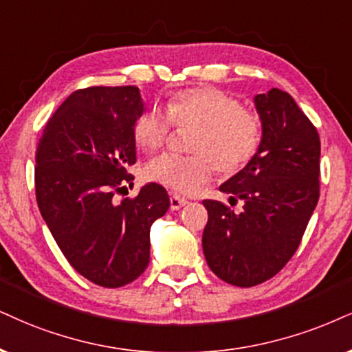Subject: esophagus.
<instances>
[{
	"instance_id": "obj_1",
	"label": "esophagus",
	"mask_w": 352,
	"mask_h": 352,
	"mask_svg": "<svg viewBox=\"0 0 352 352\" xmlns=\"http://www.w3.org/2000/svg\"><path fill=\"white\" fill-rule=\"evenodd\" d=\"M169 204H171L173 210H179V209H183L186 204H188V201H186L184 197H179V196H176V194H173L171 199H169Z\"/></svg>"
}]
</instances>
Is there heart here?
I'll list each match as a JSON object with an SVG mask.
<instances>
[{
  "mask_svg": "<svg viewBox=\"0 0 352 352\" xmlns=\"http://www.w3.org/2000/svg\"><path fill=\"white\" fill-rule=\"evenodd\" d=\"M176 127H196L190 137L194 155H162L146 164L145 175L173 192L190 196L214 175V169L232 175L258 153L263 122L253 111L243 109L238 99L222 89L189 88L168 99L166 109L150 107L133 124V138L145 151L160 150Z\"/></svg>",
  "mask_w": 352,
  "mask_h": 352,
  "instance_id": "1",
  "label": "heart"
}]
</instances>
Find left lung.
I'll list each match as a JSON object with an SVG mask.
<instances>
[{
  "instance_id": "8db88e82",
  "label": "left lung",
  "mask_w": 352,
  "mask_h": 352,
  "mask_svg": "<svg viewBox=\"0 0 352 352\" xmlns=\"http://www.w3.org/2000/svg\"><path fill=\"white\" fill-rule=\"evenodd\" d=\"M263 122L258 153L220 186L240 214L219 201H204L209 220L202 235L214 274L238 287L274 277L300 245L320 197V137L285 91L256 94Z\"/></svg>"
}]
</instances>
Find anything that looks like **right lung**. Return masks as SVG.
Here are the masks:
<instances>
[{"instance_id":"1","label":"right lung","mask_w":352,"mask_h":352,"mask_svg":"<svg viewBox=\"0 0 352 352\" xmlns=\"http://www.w3.org/2000/svg\"><path fill=\"white\" fill-rule=\"evenodd\" d=\"M137 86L78 89L50 117L36 150V197L68 263L101 287H122L150 263V228L169 209L163 186L114 202L133 186Z\"/></svg>"}]
</instances>
